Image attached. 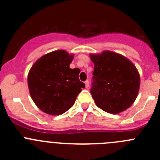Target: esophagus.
<instances>
[{
	"label": "esophagus",
	"instance_id": "1",
	"mask_svg": "<svg viewBox=\"0 0 160 160\" xmlns=\"http://www.w3.org/2000/svg\"><path fill=\"white\" fill-rule=\"evenodd\" d=\"M85 87H86V88H88L89 87V82H88V80L85 81Z\"/></svg>",
	"mask_w": 160,
	"mask_h": 160
}]
</instances>
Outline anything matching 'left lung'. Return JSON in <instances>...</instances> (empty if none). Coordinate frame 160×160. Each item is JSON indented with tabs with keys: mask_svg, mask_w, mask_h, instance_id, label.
<instances>
[{
	"mask_svg": "<svg viewBox=\"0 0 160 160\" xmlns=\"http://www.w3.org/2000/svg\"><path fill=\"white\" fill-rule=\"evenodd\" d=\"M94 64L91 94L96 105L110 114L124 111L133 104L140 88V74L130 60L104 51L91 54Z\"/></svg>",
	"mask_w": 160,
	"mask_h": 160,
	"instance_id": "1",
	"label": "left lung"
}]
</instances>
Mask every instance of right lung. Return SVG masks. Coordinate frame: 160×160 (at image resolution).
Returning <instances> with one entry per match:
<instances>
[{"label":"right lung","instance_id":"add662e5","mask_svg":"<svg viewBox=\"0 0 160 160\" xmlns=\"http://www.w3.org/2000/svg\"><path fill=\"white\" fill-rule=\"evenodd\" d=\"M73 55L56 50L44 55L32 65L27 83L36 105L50 115H60L73 106L85 84L79 68H70Z\"/></svg>","mask_w":160,"mask_h":160}]
</instances>
